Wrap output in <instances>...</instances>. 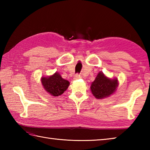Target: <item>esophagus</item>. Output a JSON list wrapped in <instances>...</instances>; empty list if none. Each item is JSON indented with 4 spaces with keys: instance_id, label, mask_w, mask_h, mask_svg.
I'll return each mask as SVG.
<instances>
[{
    "instance_id": "obj_1",
    "label": "esophagus",
    "mask_w": 150,
    "mask_h": 150,
    "mask_svg": "<svg viewBox=\"0 0 150 150\" xmlns=\"http://www.w3.org/2000/svg\"><path fill=\"white\" fill-rule=\"evenodd\" d=\"M81 75H79V74H76L75 75V77H74V79L75 80H77V79H81Z\"/></svg>"
}]
</instances>
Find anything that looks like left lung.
I'll return each instance as SVG.
<instances>
[{"instance_id":"obj_1","label":"left lung","mask_w":150,"mask_h":150,"mask_svg":"<svg viewBox=\"0 0 150 150\" xmlns=\"http://www.w3.org/2000/svg\"><path fill=\"white\" fill-rule=\"evenodd\" d=\"M117 79H111L105 76L103 72L98 73L96 78L91 84L92 94L97 99L110 97L115 93L118 87Z\"/></svg>"}]
</instances>
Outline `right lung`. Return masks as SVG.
I'll return each instance as SVG.
<instances>
[{"label": "right lung", "instance_id": "add662e5", "mask_svg": "<svg viewBox=\"0 0 150 150\" xmlns=\"http://www.w3.org/2000/svg\"><path fill=\"white\" fill-rule=\"evenodd\" d=\"M41 82L44 90L53 97L61 95L69 85V82L64 79L58 72H55L50 77H42Z\"/></svg>", "mask_w": 150, "mask_h": 150}]
</instances>
